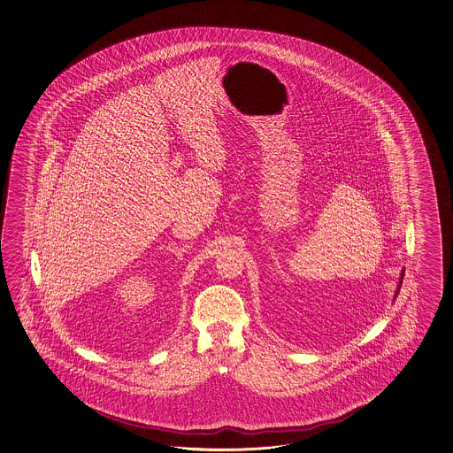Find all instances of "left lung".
Returning <instances> with one entry per match:
<instances>
[{
	"mask_svg": "<svg viewBox=\"0 0 453 453\" xmlns=\"http://www.w3.org/2000/svg\"><path fill=\"white\" fill-rule=\"evenodd\" d=\"M403 278H404V270L401 272V278H399V285H397L396 295H395V299H396L397 293H399V288H401V285H403Z\"/></svg>",
	"mask_w": 453,
	"mask_h": 453,
	"instance_id": "8db88e82",
	"label": "left lung"
}]
</instances>
